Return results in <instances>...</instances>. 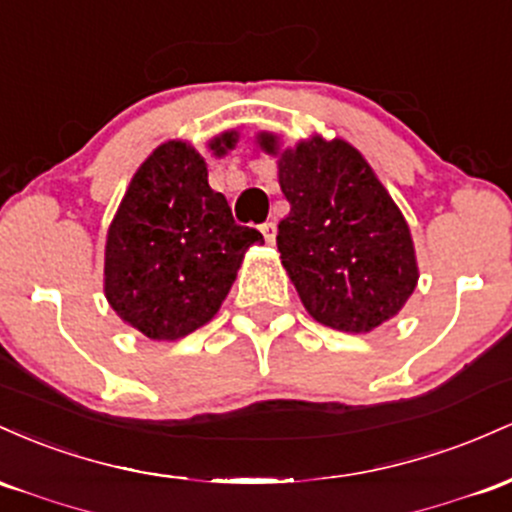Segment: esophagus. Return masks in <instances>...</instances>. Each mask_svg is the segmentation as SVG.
Here are the masks:
<instances>
[{"mask_svg":"<svg viewBox=\"0 0 512 512\" xmlns=\"http://www.w3.org/2000/svg\"><path fill=\"white\" fill-rule=\"evenodd\" d=\"M261 234L266 237L268 244H275V222H266V225H261Z\"/></svg>","mask_w":512,"mask_h":512,"instance_id":"34e87169","label":"esophagus"}]
</instances>
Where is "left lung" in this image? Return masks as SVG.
Returning a JSON list of instances; mask_svg holds the SVG:
<instances>
[{
    "instance_id": "left-lung-1",
    "label": "left lung",
    "mask_w": 512,
    "mask_h": 512,
    "mask_svg": "<svg viewBox=\"0 0 512 512\" xmlns=\"http://www.w3.org/2000/svg\"><path fill=\"white\" fill-rule=\"evenodd\" d=\"M278 157V183L290 215L278 225V251L297 295L319 324L370 333L394 319L418 283L409 222L350 142L312 135L295 147L258 132Z\"/></svg>"
}]
</instances>
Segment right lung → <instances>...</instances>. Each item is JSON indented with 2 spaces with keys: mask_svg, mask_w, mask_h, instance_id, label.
Segmentation results:
<instances>
[{
  "mask_svg": "<svg viewBox=\"0 0 512 512\" xmlns=\"http://www.w3.org/2000/svg\"><path fill=\"white\" fill-rule=\"evenodd\" d=\"M237 140L227 130L208 147L222 157ZM254 244L261 232L234 222L198 149L169 140L135 171L108 227L103 295L132 329L179 341L220 312Z\"/></svg>",
  "mask_w": 512,
  "mask_h": 512,
  "instance_id": "obj_1",
  "label": "right lung"
}]
</instances>
